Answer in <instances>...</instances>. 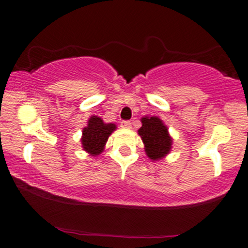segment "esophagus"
I'll return each instance as SVG.
<instances>
[{
	"label": "esophagus",
	"instance_id": "obj_1",
	"mask_svg": "<svg viewBox=\"0 0 248 248\" xmlns=\"http://www.w3.org/2000/svg\"><path fill=\"white\" fill-rule=\"evenodd\" d=\"M121 127L123 128H131L132 127V123L130 121H122L121 122Z\"/></svg>",
	"mask_w": 248,
	"mask_h": 248
}]
</instances>
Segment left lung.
Returning a JSON list of instances; mask_svg holds the SVG:
<instances>
[{"label": "left lung", "mask_w": 248, "mask_h": 248, "mask_svg": "<svg viewBox=\"0 0 248 248\" xmlns=\"http://www.w3.org/2000/svg\"><path fill=\"white\" fill-rule=\"evenodd\" d=\"M142 126L139 130L144 149L151 160L157 161L163 159L170 153L172 146V139L169 135L168 127L162 120L156 116L142 117Z\"/></svg>", "instance_id": "left-lung-1"}]
</instances>
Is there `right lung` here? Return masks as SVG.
<instances>
[{
    "instance_id": "1",
    "label": "right lung",
    "mask_w": 248,
    "mask_h": 248,
    "mask_svg": "<svg viewBox=\"0 0 248 248\" xmlns=\"http://www.w3.org/2000/svg\"><path fill=\"white\" fill-rule=\"evenodd\" d=\"M115 130V124H106L100 117L92 116L88 120L87 126L82 128V149L91 155H98L104 151L108 136Z\"/></svg>"
}]
</instances>
